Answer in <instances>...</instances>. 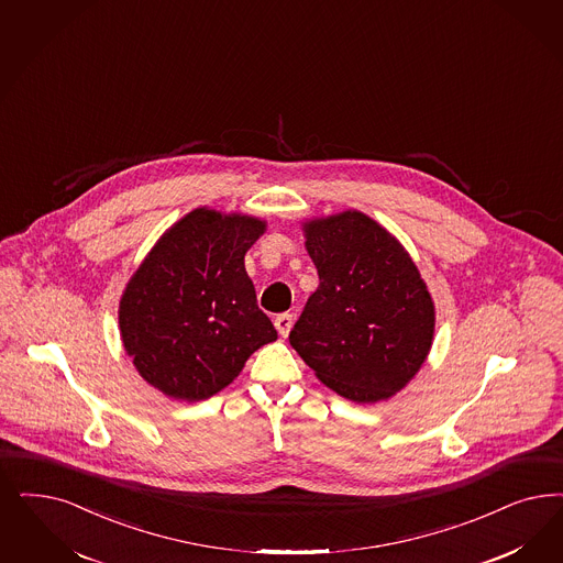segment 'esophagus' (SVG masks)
<instances>
[{
	"instance_id": "obj_1",
	"label": "esophagus",
	"mask_w": 563,
	"mask_h": 563,
	"mask_svg": "<svg viewBox=\"0 0 563 563\" xmlns=\"http://www.w3.org/2000/svg\"><path fill=\"white\" fill-rule=\"evenodd\" d=\"M274 327H276L280 336H287L292 327V313H287V311H285V313H278V316L274 318Z\"/></svg>"
}]
</instances>
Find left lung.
Returning a JSON list of instances; mask_svg holds the SVG:
<instances>
[{
    "mask_svg": "<svg viewBox=\"0 0 563 563\" xmlns=\"http://www.w3.org/2000/svg\"><path fill=\"white\" fill-rule=\"evenodd\" d=\"M320 285L289 341L316 376L357 404L388 399L427 360L434 306L404 247L368 216L306 224Z\"/></svg>",
    "mask_w": 563,
    "mask_h": 563,
    "instance_id": "1",
    "label": "left lung"
}]
</instances>
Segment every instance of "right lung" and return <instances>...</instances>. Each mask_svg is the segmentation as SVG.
<instances>
[{"instance_id":"right-lung-1","label":"right lung","mask_w":563,"mask_h":563,"mask_svg":"<svg viewBox=\"0 0 563 563\" xmlns=\"http://www.w3.org/2000/svg\"><path fill=\"white\" fill-rule=\"evenodd\" d=\"M264 227L239 213L195 210L131 278L120 301L122 341L139 374L168 397H212L253 351L276 341L243 264Z\"/></svg>"}]
</instances>
